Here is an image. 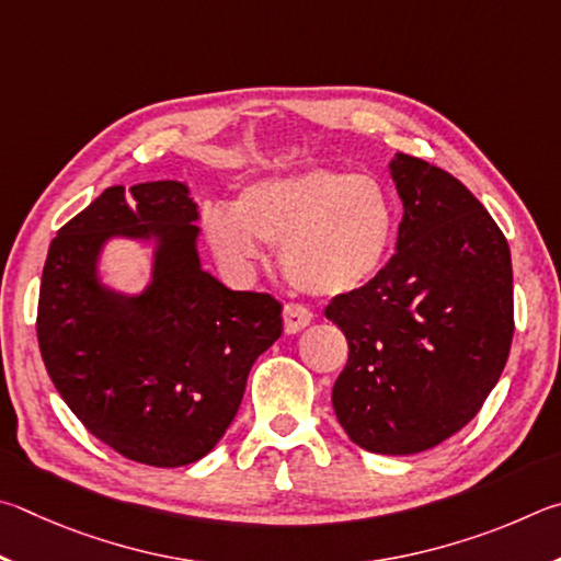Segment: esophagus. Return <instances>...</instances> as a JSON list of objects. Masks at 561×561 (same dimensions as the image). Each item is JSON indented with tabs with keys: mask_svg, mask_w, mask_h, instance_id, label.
<instances>
[{
	"mask_svg": "<svg viewBox=\"0 0 561 561\" xmlns=\"http://www.w3.org/2000/svg\"><path fill=\"white\" fill-rule=\"evenodd\" d=\"M312 312L310 308L300 306V302H286L283 306V322H286V332H300L306 325H310Z\"/></svg>",
	"mask_w": 561,
	"mask_h": 561,
	"instance_id": "1",
	"label": "esophagus"
}]
</instances>
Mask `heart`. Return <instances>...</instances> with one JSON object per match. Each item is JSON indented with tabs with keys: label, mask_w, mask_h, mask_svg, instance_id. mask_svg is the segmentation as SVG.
<instances>
[{
	"label": "heart",
	"mask_w": 561,
	"mask_h": 561,
	"mask_svg": "<svg viewBox=\"0 0 561 561\" xmlns=\"http://www.w3.org/2000/svg\"><path fill=\"white\" fill-rule=\"evenodd\" d=\"M206 231L216 253L229 261L255 259V238L280 245L293 286L342 296L367 286L387 263L397 209L371 176L316 167L245 186L233 209H211Z\"/></svg>",
	"instance_id": "heart-1"
}]
</instances>
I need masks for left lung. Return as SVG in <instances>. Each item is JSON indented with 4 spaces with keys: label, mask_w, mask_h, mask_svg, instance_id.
Instances as JSON below:
<instances>
[{
    "label": "left lung",
    "mask_w": 561,
    "mask_h": 561,
    "mask_svg": "<svg viewBox=\"0 0 561 561\" xmlns=\"http://www.w3.org/2000/svg\"><path fill=\"white\" fill-rule=\"evenodd\" d=\"M404 204L397 253L367 286L330 300L350 357L337 421L371 454L434 448L473 419L503 375L515 332L510 245L454 174L391 162Z\"/></svg>",
    "instance_id": "8db88e82"
}]
</instances>
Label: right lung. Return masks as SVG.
<instances>
[{
    "instance_id": "obj_1",
    "label": "right lung",
    "mask_w": 561,
    "mask_h": 561,
    "mask_svg": "<svg viewBox=\"0 0 561 561\" xmlns=\"http://www.w3.org/2000/svg\"><path fill=\"white\" fill-rule=\"evenodd\" d=\"M194 219L180 182L111 186L58 229L38 288V350L58 394L98 440L157 468L190 466L219 444L253 362L283 332L278 298L229 290L199 268ZM113 232L161 239L140 299L94 278Z\"/></svg>"
}]
</instances>
